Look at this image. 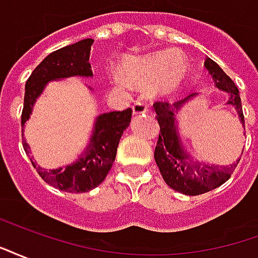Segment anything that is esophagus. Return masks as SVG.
Wrapping results in <instances>:
<instances>
[{
  "instance_id": "esophagus-1",
  "label": "esophagus",
  "mask_w": 258,
  "mask_h": 258,
  "mask_svg": "<svg viewBox=\"0 0 258 258\" xmlns=\"http://www.w3.org/2000/svg\"><path fill=\"white\" fill-rule=\"evenodd\" d=\"M148 110H149V106H148V103H146L144 99H138V101L133 105V113H134V114L146 113Z\"/></svg>"
}]
</instances>
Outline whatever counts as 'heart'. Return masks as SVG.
<instances>
[{
    "label": "heart",
    "mask_w": 258,
    "mask_h": 258,
    "mask_svg": "<svg viewBox=\"0 0 258 258\" xmlns=\"http://www.w3.org/2000/svg\"><path fill=\"white\" fill-rule=\"evenodd\" d=\"M125 77L138 84H151L160 94H167L177 88L186 74V62L179 53L156 52L141 58L127 59L123 64ZM117 84H124L121 73H113Z\"/></svg>",
    "instance_id": "1"
}]
</instances>
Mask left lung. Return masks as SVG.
Here are the masks:
<instances>
[{
	"label": "left lung",
	"instance_id": "8db88e82",
	"mask_svg": "<svg viewBox=\"0 0 258 258\" xmlns=\"http://www.w3.org/2000/svg\"><path fill=\"white\" fill-rule=\"evenodd\" d=\"M205 68L211 74L217 88L228 92L229 99L227 105H231L236 109L240 123L243 124L244 127L243 110H242V102L239 96L238 87L224 73V70L210 58H206ZM196 95L198 94L194 92L184 99L174 102V103H170L164 99L153 103L156 118L160 125V134H159L156 149H155V160H156L157 167L160 170L163 179L170 188L181 194L189 195V196L206 194L209 190L218 188L224 182H227L240 160L238 159L236 163H233L231 166H214V164H206V163L190 160L189 155L185 152L184 146L179 140L178 130L175 125L177 124L175 114L178 113L185 102H188Z\"/></svg>",
	"mask_w": 258,
	"mask_h": 258
}]
</instances>
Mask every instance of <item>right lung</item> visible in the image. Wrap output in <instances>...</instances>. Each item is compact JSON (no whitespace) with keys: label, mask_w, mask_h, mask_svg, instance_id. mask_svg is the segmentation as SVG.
Instances as JSON below:
<instances>
[{"label":"right lung","mask_w":258,"mask_h":258,"mask_svg":"<svg viewBox=\"0 0 258 258\" xmlns=\"http://www.w3.org/2000/svg\"><path fill=\"white\" fill-rule=\"evenodd\" d=\"M94 40L85 38L81 41L53 51L38 64L26 81L25 103L22 110V127L29 120L34 102L41 95L48 81L66 79L72 76L92 77L90 64V51ZM131 109L121 112H109L99 114L94 124V133L88 148L77 162L66 167L45 170L31 160L37 173L47 184L66 192L83 194L94 189L106 178L109 170L116 159L118 142L131 121ZM23 149L29 155L30 146L22 134Z\"/></svg>","instance_id":"1"}]
</instances>
